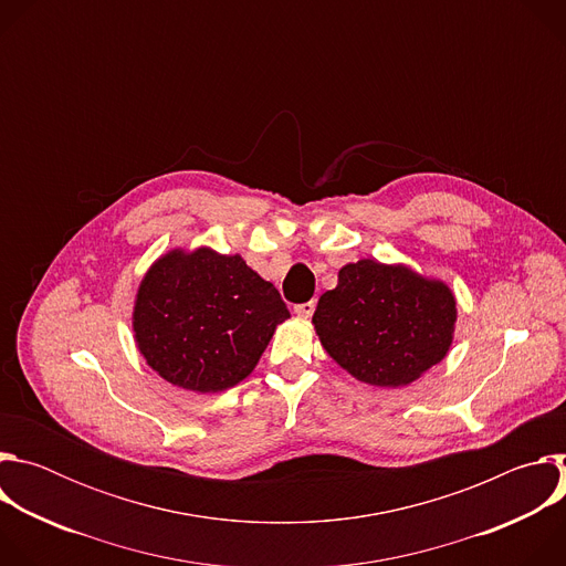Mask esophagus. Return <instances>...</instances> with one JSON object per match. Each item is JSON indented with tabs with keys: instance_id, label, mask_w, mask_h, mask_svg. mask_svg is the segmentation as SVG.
I'll return each mask as SVG.
<instances>
[{
	"instance_id": "esophagus-1",
	"label": "esophagus",
	"mask_w": 566,
	"mask_h": 566,
	"mask_svg": "<svg viewBox=\"0 0 566 566\" xmlns=\"http://www.w3.org/2000/svg\"><path fill=\"white\" fill-rule=\"evenodd\" d=\"M293 311H295V315H297V317H304V319H306V317H311V315H313V311H315V302L311 300V302L297 304Z\"/></svg>"
}]
</instances>
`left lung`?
Masks as SVG:
<instances>
[{"label":"left lung","instance_id":"1","mask_svg":"<svg viewBox=\"0 0 566 566\" xmlns=\"http://www.w3.org/2000/svg\"><path fill=\"white\" fill-rule=\"evenodd\" d=\"M313 329L325 352L356 380L396 389L439 365L454 340L457 297L408 264L358 260L322 293Z\"/></svg>","mask_w":566,"mask_h":566}]
</instances>
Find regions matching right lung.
<instances>
[{"mask_svg": "<svg viewBox=\"0 0 566 566\" xmlns=\"http://www.w3.org/2000/svg\"><path fill=\"white\" fill-rule=\"evenodd\" d=\"M291 313L241 255L172 249L145 271L132 308L134 343L170 385L219 394L258 367Z\"/></svg>", "mask_w": 566, "mask_h": 566, "instance_id": "obj_1", "label": "right lung"}]
</instances>
